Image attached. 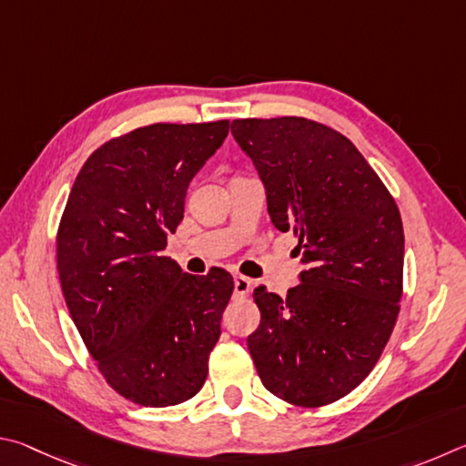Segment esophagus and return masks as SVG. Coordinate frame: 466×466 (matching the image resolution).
<instances>
[{
	"mask_svg": "<svg viewBox=\"0 0 466 466\" xmlns=\"http://www.w3.org/2000/svg\"><path fill=\"white\" fill-rule=\"evenodd\" d=\"M235 295L238 297H248L249 290H251V280L246 279V276H235Z\"/></svg>",
	"mask_w": 466,
	"mask_h": 466,
	"instance_id": "obj_1",
	"label": "esophagus"
}]
</instances>
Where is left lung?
I'll return each instance as SVG.
<instances>
[{"label":"left lung","mask_w":466,"mask_h":466,"mask_svg":"<svg viewBox=\"0 0 466 466\" xmlns=\"http://www.w3.org/2000/svg\"><path fill=\"white\" fill-rule=\"evenodd\" d=\"M231 133L266 187L268 215L299 239L287 297L254 290L248 338L259 379L299 407L338 401L369 377L403 295V223L369 161L338 130L300 116L241 118Z\"/></svg>","instance_id":"obj_1"}]
</instances>
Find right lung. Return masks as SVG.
<instances>
[{
    "instance_id": "add662e5",
    "label": "right lung",
    "mask_w": 466,
    "mask_h": 466,
    "mask_svg": "<svg viewBox=\"0 0 466 466\" xmlns=\"http://www.w3.org/2000/svg\"><path fill=\"white\" fill-rule=\"evenodd\" d=\"M228 120L141 127L89 155L56 231L65 303L106 382L145 407L202 389L233 276L182 272L163 251L186 190L223 145Z\"/></svg>"
}]
</instances>
